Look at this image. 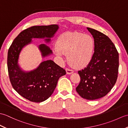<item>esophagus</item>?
I'll list each match as a JSON object with an SVG mask.
<instances>
[{
	"mask_svg": "<svg viewBox=\"0 0 128 128\" xmlns=\"http://www.w3.org/2000/svg\"><path fill=\"white\" fill-rule=\"evenodd\" d=\"M66 71L67 74H69H69H72L74 72V70H71V69H69V68H66Z\"/></svg>",
	"mask_w": 128,
	"mask_h": 128,
	"instance_id": "34e87169",
	"label": "esophagus"
}]
</instances>
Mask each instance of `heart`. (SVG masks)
<instances>
[{"mask_svg": "<svg viewBox=\"0 0 128 128\" xmlns=\"http://www.w3.org/2000/svg\"><path fill=\"white\" fill-rule=\"evenodd\" d=\"M95 47L94 38L90 35L81 32H66L59 36L55 54L62 57L68 54L69 63L76 67L85 66L93 58Z\"/></svg>", "mask_w": 128, "mask_h": 128, "instance_id": "1", "label": "heart"}]
</instances>
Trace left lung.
Wrapping results in <instances>:
<instances>
[{
  "instance_id": "8db88e82",
  "label": "left lung",
  "mask_w": 128,
  "mask_h": 128,
  "mask_svg": "<svg viewBox=\"0 0 128 128\" xmlns=\"http://www.w3.org/2000/svg\"><path fill=\"white\" fill-rule=\"evenodd\" d=\"M95 42L94 52L90 63L78 73L81 81L76 90L82 98L96 100L105 96L116 82L119 54L108 36L87 28Z\"/></svg>"
}]
</instances>
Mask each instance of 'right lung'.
I'll return each instance as SVG.
<instances>
[{
	"mask_svg": "<svg viewBox=\"0 0 128 128\" xmlns=\"http://www.w3.org/2000/svg\"><path fill=\"white\" fill-rule=\"evenodd\" d=\"M57 24L32 26L20 32L12 43L8 54V76L12 86L18 93L30 102H40L51 96L59 78L66 71L51 60L44 61L33 70L26 72L18 64L19 56L25 46L32 42V38H44L50 42L58 30ZM38 49L42 57L52 54V50L45 44H41Z\"/></svg>",
	"mask_w": 128,
	"mask_h": 128,
	"instance_id": "1",
	"label": "right lung"
}]
</instances>
